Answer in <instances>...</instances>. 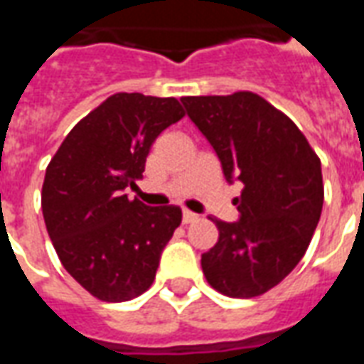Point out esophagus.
Here are the masks:
<instances>
[{
    "label": "esophagus",
    "instance_id": "1",
    "mask_svg": "<svg viewBox=\"0 0 364 364\" xmlns=\"http://www.w3.org/2000/svg\"><path fill=\"white\" fill-rule=\"evenodd\" d=\"M198 216L195 213H191V210H183V224H191V222L197 220Z\"/></svg>",
    "mask_w": 364,
    "mask_h": 364
}]
</instances>
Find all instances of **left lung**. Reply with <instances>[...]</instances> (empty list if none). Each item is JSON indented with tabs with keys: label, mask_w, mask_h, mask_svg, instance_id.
<instances>
[{
	"label": "left lung",
	"mask_w": 364,
	"mask_h": 364,
	"mask_svg": "<svg viewBox=\"0 0 364 364\" xmlns=\"http://www.w3.org/2000/svg\"><path fill=\"white\" fill-rule=\"evenodd\" d=\"M189 119L242 181L237 222L214 218L218 242L203 253L208 284L232 298L267 292L296 267L323 205L321 164L292 120L252 91L183 97Z\"/></svg>",
	"instance_id": "obj_1"
}]
</instances>
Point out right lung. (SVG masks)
Returning a JSON list of instances; mask_svg holds the SVG:
<instances>
[{
  "instance_id": "add662e5",
  "label": "right lung",
  "mask_w": 364,
  "mask_h": 364,
  "mask_svg": "<svg viewBox=\"0 0 364 364\" xmlns=\"http://www.w3.org/2000/svg\"><path fill=\"white\" fill-rule=\"evenodd\" d=\"M185 111L173 97L114 93L75 124L46 167L43 214L62 265L105 302L140 296L181 224L175 205L130 200L151 144Z\"/></svg>"
}]
</instances>
